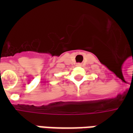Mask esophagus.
Segmentation results:
<instances>
[{
  "mask_svg": "<svg viewBox=\"0 0 133 133\" xmlns=\"http://www.w3.org/2000/svg\"><path fill=\"white\" fill-rule=\"evenodd\" d=\"M77 66H81L82 65H81V63H77V65H76Z\"/></svg>",
  "mask_w": 133,
  "mask_h": 133,
  "instance_id": "esophagus-1",
  "label": "esophagus"
}]
</instances>
